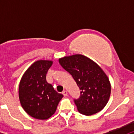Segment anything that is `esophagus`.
Instances as JSON below:
<instances>
[{
  "label": "esophagus",
  "instance_id": "34e87169",
  "mask_svg": "<svg viewBox=\"0 0 134 134\" xmlns=\"http://www.w3.org/2000/svg\"><path fill=\"white\" fill-rule=\"evenodd\" d=\"M62 94H63V95L64 96V97H66V96L68 95V92L66 91H64L63 92H62Z\"/></svg>",
  "mask_w": 134,
  "mask_h": 134
}]
</instances>
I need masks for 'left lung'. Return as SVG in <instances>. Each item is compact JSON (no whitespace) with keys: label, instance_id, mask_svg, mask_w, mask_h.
Here are the masks:
<instances>
[{"label":"left lung","instance_id":"1","mask_svg":"<svg viewBox=\"0 0 134 134\" xmlns=\"http://www.w3.org/2000/svg\"><path fill=\"white\" fill-rule=\"evenodd\" d=\"M59 63L72 76L81 91L80 98L74 99L79 113L88 116L101 111L109 99L111 83L100 66L81 54L61 58Z\"/></svg>","mask_w":134,"mask_h":134}]
</instances>
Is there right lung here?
Masks as SVG:
<instances>
[{
  "label": "right lung",
  "mask_w": 134,
  "mask_h": 134,
  "mask_svg": "<svg viewBox=\"0 0 134 134\" xmlns=\"http://www.w3.org/2000/svg\"><path fill=\"white\" fill-rule=\"evenodd\" d=\"M52 60H37L25 72L19 86L21 106L28 115L37 119H48L55 113L63 94L57 93L46 81Z\"/></svg>",
  "instance_id": "add662e5"
}]
</instances>
